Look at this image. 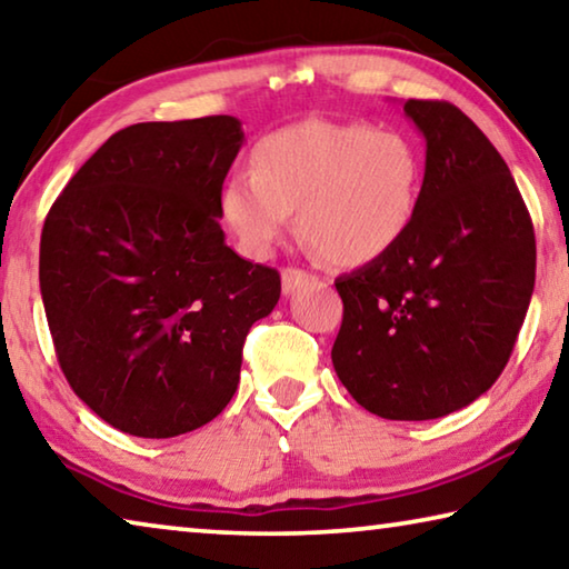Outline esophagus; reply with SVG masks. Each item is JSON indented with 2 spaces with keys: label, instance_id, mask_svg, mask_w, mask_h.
<instances>
[{
  "label": "esophagus",
  "instance_id": "34e87169",
  "mask_svg": "<svg viewBox=\"0 0 569 569\" xmlns=\"http://www.w3.org/2000/svg\"><path fill=\"white\" fill-rule=\"evenodd\" d=\"M311 281H313V276L308 273V271H303V268H293V266H288V268H283V271H281V286H283V293H293L296 288L308 286Z\"/></svg>",
  "mask_w": 569,
  "mask_h": 569
}]
</instances>
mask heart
Listing matches in <instances>:
<instances>
[{"mask_svg":"<svg viewBox=\"0 0 569 569\" xmlns=\"http://www.w3.org/2000/svg\"><path fill=\"white\" fill-rule=\"evenodd\" d=\"M421 160L409 138L366 122L306 120L258 140L253 168L223 182L220 213L240 248L266 256L291 226L336 266L387 256L417 218Z\"/></svg>","mask_w":569,"mask_h":569,"instance_id":"b5f03b06","label":"heart"}]
</instances>
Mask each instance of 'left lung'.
I'll list each match as a JSON object with an SVG mask.
<instances>
[{"label":"left lung","mask_w":569,"mask_h":569,"mask_svg":"<svg viewBox=\"0 0 569 569\" xmlns=\"http://www.w3.org/2000/svg\"><path fill=\"white\" fill-rule=\"evenodd\" d=\"M427 140L417 218L387 256L336 278L333 369L363 409L427 421L505 371L535 291V228L497 148L451 102L407 100Z\"/></svg>","instance_id":"obj_1"}]
</instances>
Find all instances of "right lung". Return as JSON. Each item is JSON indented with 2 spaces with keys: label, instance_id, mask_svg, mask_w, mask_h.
Listing matches in <instances>:
<instances>
[{
  "label": "right lung",
  "instance_id": "add662e5",
  "mask_svg": "<svg viewBox=\"0 0 569 569\" xmlns=\"http://www.w3.org/2000/svg\"><path fill=\"white\" fill-rule=\"evenodd\" d=\"M243 146L230 114L138 122L74 172L44 218L40 288L72 391L110 427L170 439L233 399L276 268L226 246L220 190Z\"/></svg>",
  "mask_w": 569,
  "mask_h": 569
}]
</instances>
